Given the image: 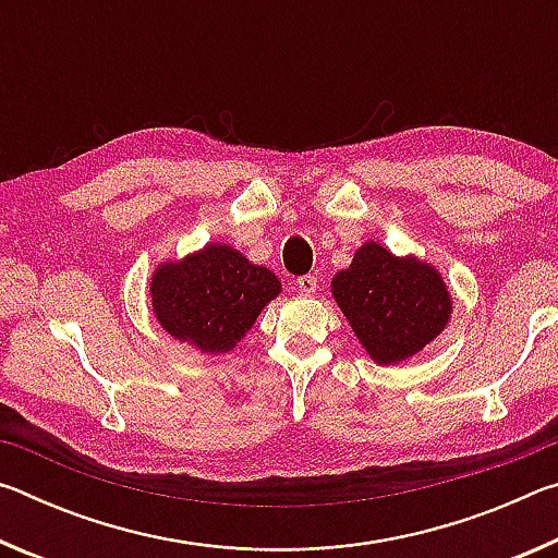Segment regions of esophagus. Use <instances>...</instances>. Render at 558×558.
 I'll list each match as a JSON object with an SVG mask.
<instances>
[{"label": "esophagus", "mask_w": 558, "mask_h": 558, "mask_svg": "<svg viewBox=\"0 0 558 558\" xmlns=\"http://www.w3.org/2000/svg\"><path fill=\"white\" fill-rule=\"evenodd\" d=\"M298 290H300V295L313 298L315 292H317V278H315V276H302V278H298Z\"/></svg>", "instance_id": "1"}]
</instances>
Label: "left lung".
Masks as SVG:
<instances>
[{"label":"left lung","instance_id":"left-lung-1","mask_svg":"<svg viewBox=\"0 0 558 558\" xmlns=\"http://www.w3.org/2000/svg\"><path fill=\"white\" fill-rule=\"evenodd\" d=\"M332 295L376 364L418 354L446 329L452 298L440 272L413 256L399 258L366 241L352 266L332 278Z\"/></svg>","mask_w":558,"mask_h":558}]
</instances>
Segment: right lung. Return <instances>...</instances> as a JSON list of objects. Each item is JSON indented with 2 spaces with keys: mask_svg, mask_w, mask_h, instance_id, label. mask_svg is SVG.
<instances>
[{
  "mask_svg": "<svg viewBox=\"0 0 558 558\" xmlns=\"http://www.w3.org/2000/svg\"><path fill=\"white\" fill-rule=\"evenodd\" d=\"M149 295L165 332L206 354H223L280 295V280L231 245L206 243L182 260L162 263L153 272Z\"/></svg>",
  "mask_w": 558,
  "mask_h": 558,
  "instance_id": "1",
  "label": "right lung"
}]
</instances>
